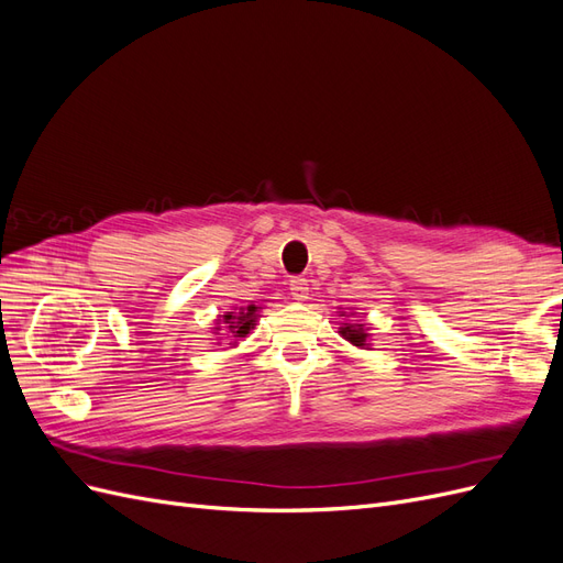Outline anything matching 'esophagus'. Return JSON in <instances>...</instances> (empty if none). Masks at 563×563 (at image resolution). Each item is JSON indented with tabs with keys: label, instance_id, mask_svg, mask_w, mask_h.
<instances>
[{
	"label": "esophagus",
	"instance_id": "obj_1",
	"mask_svg": "<svg viewBox=\"0 0 563 563\" xmlns=\"http://www.w3.org/2000/svg\"><path fill=\"white\" fill-rule=\"evenodd\" d=\"M288 291H291L294 300L305 302V300L310 298V284H308V279L296 277V279H291V284H288Z\"/></svg>",
	"mask_w": 563,
	"mask_h": 563
}]
</instances>
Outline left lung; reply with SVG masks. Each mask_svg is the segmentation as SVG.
Returning <instances> with one entry per match:
<instances>
[{
    "label": "left lung",
    "mask_w": 563,
    "mask_h": 563,
    "mask_svg": "<svg viewBox=\"0 0 563 563\" xmlns=\"http://www.w3.org/2000/svg\"><path fill=\"white\" fill-rule=\"evenodd\" d=\"M343 317V327L338 329V333L343 335L350 345L360 347V350H371V327L364 323L362 319H352L356 317V312H340Z\"/></svg>",
    "instance_id": "8db88e82"
}]
</instances>
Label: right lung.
I'll return each mask as SVG.
<instances>
[{"mask_svg":"<svg viewBox=\"0 0 563 563\" xmlns=\"http://www.w3.org/2000/svg\"><path fill=\"white\" fill-rule=\"evenodd\" d=\"M258 310L261 308H255V305H249V308H240L236 312L218 314L213 333L220 335V331H228V338L232 340V343H228V345L236 347L240 345V338H246L255 329V321H258V317H261ZM216 340H223V338H216Z\"/></svg>","mask_w":563,"mask_h":563,"instance_id":"right-lung-1","label":"right lung"}]
</instances>
